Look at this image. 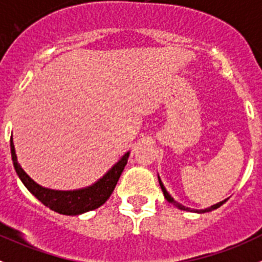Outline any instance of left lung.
Listing matches in <instances>:
<instances>
[{
  "label": "left lung",
  "mask_w": 262,
  "mask_h": 262,
  "mask_svg": "<svg viewBox=\"0 0 262 262\" xmlns=\"http://www.w3.org/2000/svg\"><path fill=\"white\" fill-rule=\"evenodd\" d=\"M159 184H160V188H162V190H163V193H164V197H166V200H167V201H168V202H171V204H173V205H175V206L178 207V209H180V210H188V211L190 210L189 207H185V206H183V205H181V204H179V202H176L175 200L172 199L171 195L168 194V192H167V190H166V188L163 187V184H162V181H160V179H159ZM225 202H226V200H225V201H222V202H218V204L213 205V206H211V207H209V209H205V210H201V211H200V213H205V211H210V210H214V209H216V207H219V206H221V205H223V204H225Z\"/></svg>",
  "instance_id": "left-lung-1"
}]
</instances>
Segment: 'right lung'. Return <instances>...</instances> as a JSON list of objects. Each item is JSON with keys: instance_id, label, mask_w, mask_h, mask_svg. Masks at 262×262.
Wrapping results in <instances>:
<instances>
[{"instance_id": "obj_1", "label": "right lung", "mask_w": 262, "mask_h": 262, "mask_svg": "<svg viewBox=\"0 0 262 262\" xmlns=\"http://www.w3.org/2000/svg\"><path fill=\"white\" fill-rule=\"evenodd\" d=\"M10 148H11V158L14 162V168H15L16 173L25 184V187L27 188L32 194L39 200L41 204L49 207L51 210L56 211V213L65 214V215H77V214L86 213L96 209V207L102 206L110 195L114 192L115 187H116L117 181H119L120 176H121L124 167L126 166L128 162L129 152H126L124 157L121 158L119 163L115 164L110 172L103 179L98 181L96 184L91 185L89 188L79 190H69V192H62V190H51L46 189V188L40 187L39 184L35 183L30 176L26 173L22 169V167L16 162L15 148H14L13 138L10 140Z\"/></svg>"}]
</instances>
